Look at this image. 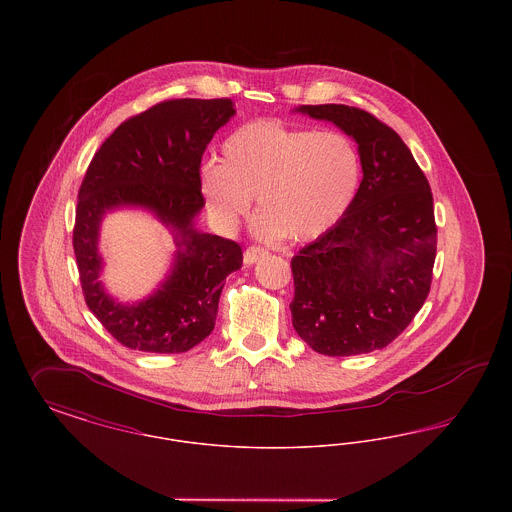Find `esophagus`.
<instances>
[{"label":"esophagus","instance_id":"esophagus-1","mask_svg":"<svg viewBox=\"0 0 512 512\" xmlns=\"http://www.w3.org/2000/svg\"><path fill=\"white\" fill-rule=\"evenodd\" d=\"M268 251L267 249H263V247H247L244 253V263L245 265H255L257 261H261V259H265L267 257Z\"/></svg>","mask_w":512,"mask_h":512}]
</instances>
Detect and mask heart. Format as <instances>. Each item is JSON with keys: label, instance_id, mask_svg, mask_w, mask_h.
<instances>
[{"label": "heart", "instance_id": "1", "mask_svg": "<svg viewBox=\"0 0 512 512\" xmlns=\"http://www.w3.org/2000/svg\"><path fill=\"white\" fill-rule=\"evenodd\" d=\"M361 176L359 151L345 134L261 119L224 140L222 163L201 167L199 188L222 228L247 217L255 197L259 234L309 242L345 217Z\"/></svg>", "mask_w": 512, "mask_h": 512}]
</instances>
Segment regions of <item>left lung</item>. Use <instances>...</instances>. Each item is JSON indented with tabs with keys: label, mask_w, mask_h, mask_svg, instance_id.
I'll use <instances>...</instances> for the list:
<instances>
[{
	"label": "left lung",
	"mask_w": 512,
	"mask_h": 512,
	"mask_svg": "<svg viewBox=\"0 0 512 512\" xmlns=\"http://www.w3.org/2000/svg\"><path fill=\"white\" fill-rule=\"evenodd\" d=\"M295 113L351 136L363 180L345 217L292 259L293 328L328 357L382 349L430 292L438 244L430 184L399 134L363 109L326 103Z\"/></svg>",
	"instance_id": "8db88e82"
}]
</instances>
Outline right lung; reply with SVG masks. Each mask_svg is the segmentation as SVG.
Masks as SVG:
<instances>
[{
	"label": "right lung",
	"mask_w": 512,
	"mask_h": 512,
	"mask_svg": "<svg viewBox=\"0 0 512 512\" xmlns=\"http://www.w3.org/2000/svg\"><path fill=\"white\" fill-rule=\"evenodd\" d=\"M236 115L232 99H169L122 122L101 144L78 192L73 245L88 309L122 345L147 353H186L217 320L230 272L242 267V247L199 232L205 199L199 188L203 151ZM115 208H144L171 230L172 272L142 302L121 304L98 280V228Z\"/></svg>",
	"instance_id": "obj_1"
}]
</instances>
